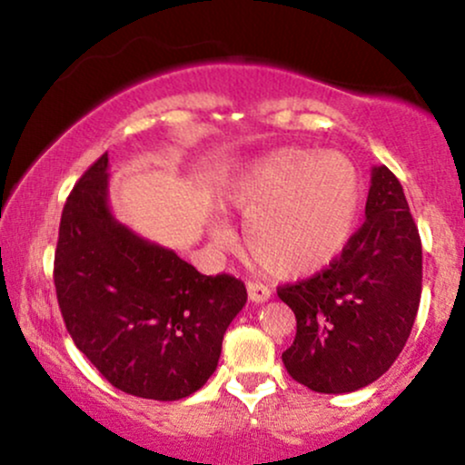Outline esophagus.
<instances>
[{"instance_id":"esophagus-1","label":"esophagus","mask_w":465,"mask_h":465,"mask_svg":"<svg viewBox=\"0 0 465 465\" xmlns=\"http://www.w3.org/2000/svg\"><path fill=\"white\" fill-rule=\"evenodd\" d=\"M247 292L249 300L253 303H262L266 300H271V288L260 284V282H247Z\"/></svg>"}]
</instances>
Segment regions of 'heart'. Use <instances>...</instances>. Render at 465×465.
<instances>
[{"label": "heart", "mask_w": 465, "mask_h": 465, "mask_svg": "<svg viewBox=\"0 0 465 465\" xmlns=\"http://www.w3.org/2000/svg\"><path fill=\"white\" fill-rule=\"evenodd\" d=\"M361 174L341 153L277 148L251 163L229 192L247 218L244 244L255 264L277 277L308 275L339 258L361 210ZM212 238L232 242L223 218Z\"/></svg>", "instance_id": "obj_1"}]
</instances>
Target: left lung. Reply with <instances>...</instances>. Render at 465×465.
<instances>
[{
    "label": "left lung",
    "mask_w": 465,
    "mask_h": 465,
    "mask_svg": "<svg viewBox=\"0 0 465 465\" xmlns=\"http://www.w3.org/2000/svg\"><path fill=\"white\" fill-rule=\"evenodd\" d=\"M295 312L284 367L317 393H350L385 373L407 343L421 295V242L407 196L373 165L365 223L311 280L277 288Z\"/></svg>",
    "instance_id": "8db88e82"
}]
</instances>
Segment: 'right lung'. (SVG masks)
I'll return each mask as SVG.
<instances>
[{"label": "right lung", "mask_w": 465, "mask_h": 465, "mask_svg": "<svg viewBox=\"0 0 465 465\" xmlns=\"http://www.w3.org/2000/svg\"><path fill=\"white\" fill-rule=\"evenodd\" d=\"M54 286L67 332L95 370L120 391L162 402L205 385L247 303L236 277L201 275L117 221L106 153L63 207Z\"/></svg>", "instance_id": "right-lung-1"}]
</instances>
